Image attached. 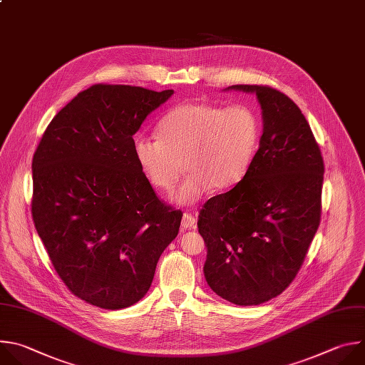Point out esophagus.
<instances>
[{"label": "esophagus", "mask_w": 365, "mask_h": 365, "mask_svg": "<svg viewBox=\"0 0 365 365\" xmlns=\"http://www.w3.org/2000/svg\"><path fill=\"white\" fill-rule=\"evenodd\" d=\"M195 225H197V217L190 214V212H184L182 214V220H181V227L184 230H191V229H195Z\"/></svg>", "instance_id": "obj_1"}]
</instances>
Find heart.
I'll use <instances>...</instances> for the list:
<instances>
[{
  "mask_svg": "<svg viewBox=\"0 0 365 365\" xmlns=\"http://www.w3.org/2000/svg\"><path fill=\"white\" fill-rule=\"evenodd\" d=\"M158 135H136L133 158L153 187L170 191L185 168L188 175L173 192L174 204H195L208 187L227 190L246 175L259 142V122L246 106L220 108L185 102L164 115Z\"/></svg>",
  "mask_w": 365,
  "mask_h": 365,
  "instance_id": "obj_1",
  "label": "heart"
}]
</instances>
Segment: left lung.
I'll return each instance as SVG.
<instances>
[{
  "label": "left lung",
  "mask_w": 365,
  "mask_h": 365,
  "mask_svg": "<svg viewBox=\"0 0 365 365\" xmlns=\"http://www.w3.org/2000/svg\"><path fill=\"white\" fill-rule=\"evenodd\" d=\"M262 109L259 150L242 181L210 198L198 215L212 292L240 305L280 295L299 272L321 220L324 161L294 101L269 86L235 85Z\"/></svg>",
  "instance_id": "obj_1"
}]
</instances>
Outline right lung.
Masks as SVG:
<instances>
[{
	"instance_id": "right-lung-1",
	"label": "right lung",
	"mask_w": 365,
	"mask_h": 365,
	"mask_svg": "<svg viewBox=\"0 0 365 365\" xmlns=\"http://www.w3.org/2000/svg\"><path fill=\"white\" fill-rule=\"evenodd\" d=\"M174 91L95 85L47 126L33 158L36 230L64 284L103 309L147 295L182 212L139 170L133 135Z\"/></svg>"
}]
</instances>
